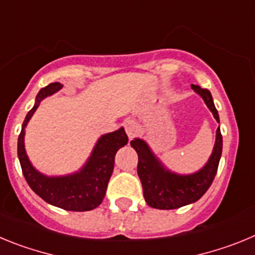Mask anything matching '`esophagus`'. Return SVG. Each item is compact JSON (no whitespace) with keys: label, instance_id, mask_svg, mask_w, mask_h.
Returning a JSON list of instances; mask_svg holds the SVG:
<instances>
[{"label":"esophagus","instance_id":"1","mask_svg":"<svg viewBox=\"0 0 255 255\" xmlns=\"http://www.w3.org/2000/svg\"><path fill=\"white\" fill-rule=\"evenodd\" d=\"M123 126H125V130H126V133H127V136L129 137V138H133V137L136 136L137 125L133 122V121H130V119H127V121L123 123Z\"/></svg>","mask_w":255,"mask_h":255}]
</instances>
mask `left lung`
Wrapping results in <instances>:
<instances>
[{
	"label": "left lung",
	"mask_w": 255,
	"mask_h": 255,
	"mask_svg": "<svg viewBox=\"0 0 255 255\" xmlns=\"http://www.w3.org/2000/svg\"><path fill=\"white\" fill-rule=\"evenodd\" d=\"M192 89L203 99L213 118L220 123L219 113L210 91L198 85H192ZM130 146L138 155L137 173L143 189L144 201L150 207L157 210H175L197 202L211 187L221 159L222 136L219 127L210 159L203 167L192 174H179L167 169L142 138L130 141Z\"/></svg>",
	"instance_id": "8db88e82"
}]
</instances>
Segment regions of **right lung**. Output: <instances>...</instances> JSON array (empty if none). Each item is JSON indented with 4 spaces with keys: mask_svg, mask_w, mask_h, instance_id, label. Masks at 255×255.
Listing matches in <instances>:
<instances>
[{
    "mask_svg": "<svg viewBox=\"0 0 255 255\" xmlns=\"http://www.w3.org/2000/svg\"><path fill=\"white\" fill-rule=\"evenodd\" d=\"M62 88L63 85L59 82H52L38 93L34 107L26 114L22 123L17 139V156L29 187L47 203L67 211H91L104 199L108 182L113 173L116 153L128 143V137L123 127L100 136L89 159L81 169L75 173L49 176L36 170L25 150V128L40 102L56 94Z\"/></svg>",
    "mask_w": 255,
    "mask_h": 255,
    "instance_id": "1",
    "label": "right lung"
}]
</instances>
